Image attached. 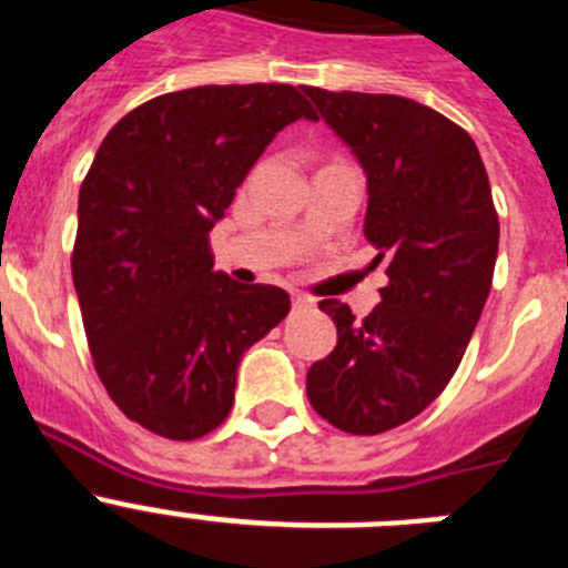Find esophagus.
Returning <instances> with one entry per match:
<instances>
[{
  "mask_svg": "<svg viewBox=\"0 0 568 568\" xmlns=\"http://www.w3.org/2000/svg\"><path fill=\"white\" fill-rule=\"evenodd\" d=\"M313 304L315 301L310 298V295H304V293H293V310H313Z\"/></svg>",
  "mask_w": 568,
  "mask_h": 568,
  "instance_id": "esophagus-1",
  "label": "esophagus"
}]
</instances>
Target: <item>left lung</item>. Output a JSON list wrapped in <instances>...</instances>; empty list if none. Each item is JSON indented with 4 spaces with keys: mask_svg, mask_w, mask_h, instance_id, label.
<instances>
[{
    "mask_svg": "<svg viewBox=\"0 0 568 568\" xmlns=\"http://www.w3.org/2000/svg\"><path fill=\"white\" fill-rule=\"evenodd\" d=\"M304 93L358 155L364 235L389 278L366 318L321 301L338 344L310 366L307 398L341 433L378 435L424 413L453 381L491 290L498 210L471 135L438 110L389 93Z\"/></svg>",
    "mask_w": 568,
    "mask_h": 568,
    "instance_id": "obj_1",
    "label": "left lung"
}]
</instances>
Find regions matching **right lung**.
I'll use <instances>...</instances> for the list:
<instances>
[{"mask_svg": "<svg viewBox=\"0 0 568 568\" xmlns=\"http://www.w3.org/2000/svg\"><path fill=\"white\" fill-rule=\"evenodd\" d=\"M295 119L293 84H202L130 110L79 190L73 287L99 381L130 420L195 440L233 409L241 355L287 318L290 295L213 270L210 230Z\"/></svg>", "mask_w": 568, "mask_h": 568, "instance_id": "right-lung-1", "label": "right lung"}]
</instances>
